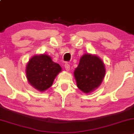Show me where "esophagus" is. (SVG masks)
Instances as JSON below:
<instances>
[{
    "mask_svg": "<svg viewBox=\"0 0 134 134\" xmlns=\"http://www.w3.org/2000/svg\"><path fill=\"white\" fill-rule=\"evenodd\" d=\"M65 69L67 70V71H69V69H70L69 64V63H66L65 64Z\"/></svg>",
    "mask_w": 134,
    "mask_h": 134,
    "instance_id": "obj_1",
    "label": "esophagus"
}]
</instances>
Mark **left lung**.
<instances>
[{
	"label": "left lung",
	"mask_w": 134,
	"mask_h": 134,
	"mask_svg": "<svg viewBox=\"0 0 134 134\" xmlns=\"http://www.w3.org/2000/svg\"><path fill=\"white\" fill-rule=\"evenodd\" d=\"M106 69L103 62L94 55L86 54L80 59L74 75L77 87L85 93L92 92L102 83Z\"/></svg>",
	"instance_id": "obj_1"
}]
</instances>
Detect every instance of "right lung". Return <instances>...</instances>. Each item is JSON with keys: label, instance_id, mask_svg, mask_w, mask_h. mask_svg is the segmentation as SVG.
I'll return each mask as SVG.
<instances>
[{"label": "right lung", "instance_id": "obj_1", "mask_svg": "<svg viewBox=\"0 0 134 134\" xmlns=\"http://www.w3.org/2000/svg\"><path fill=\"white\" fill-rule=\"evenodd\" d=\"M61 71L62 67L58 63L52 62L51 58L46 54L33 56L26 67V75L30 84L42 92L52 86Z\"/></svg>", "mask_w": 134, "mask_h": 134}]
</instances>
